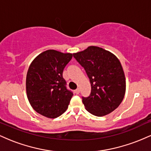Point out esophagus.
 Masks as SVG:
<instances>
[{
  "label": "esophagus",
  "mask_w": 151,
  "mask_h": 151,
  "mask_svg": "<svg viewBox=\"0 0 151 151\" xmlns=\"http://www.w3.org/2000/svg\"><path fill=\"white\" fill-rule=\"evenodd\" d=\"M79 91H80V90H79V89H77L74 91V92H75V93H77V94H79Z\"/></svg>",
  "instance_id": "esophagus-1"
}]
</instances>
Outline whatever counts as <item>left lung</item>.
<instances>
[{"mask_svg": "<svg viewBox=\"0 0 151 151\" xmlns=\"http://www.w3.org/2000/svg\"><path fill=\"white\" fill-rule=\"evenodd\" d=\"M89 78L91 92L82 97L86 110L96 116H104L118 108L126 93V77L119 60L111 52L89 46L73 54Z\"/></svg>", "mask_w": 151, "mask_h": 151, "instance_id": "obj_1", "label": "left lung"}]
</instances>
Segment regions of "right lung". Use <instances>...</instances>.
<instances>
[{
  "mask_svg": "<svg viewBox=\"0 0 151 151\" xmlns=\"http://www.w3.org/2000/svg\"><path fill=\"white\" fill-rule=\"evenodd\" d=\"M73 54L48 50L31 62L26 77V93L32 109L50 119L61 116L73 93L66 88L64 68Z\"/></svg>",
  "mask_w": 151,
  "mask_h": 151,
  "instance_id": "1",
  "label": "right lung"
}]
</instances>
